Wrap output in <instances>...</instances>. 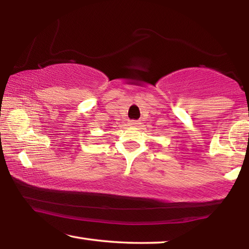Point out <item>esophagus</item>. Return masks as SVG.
I'll use <instances>...</instances> for the list:
<instances>
[{
    "label": "esophagus",
    "mask_w": 249,
    "mask_h": 249,
    "mask_svg": "<svg viewBox=\"0 0 249 249\" xmlns=\"http://www.w3.org/2000/svg\"><path fill=\"white\" fill-rule=\"evenodd\" d=\"M138 124H140V123H138L137 121H130L128 125H129V126H137Z\"/></svg>",
    "instance_id": "obj_1"
}]
</instances>
